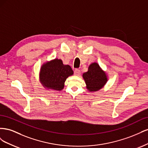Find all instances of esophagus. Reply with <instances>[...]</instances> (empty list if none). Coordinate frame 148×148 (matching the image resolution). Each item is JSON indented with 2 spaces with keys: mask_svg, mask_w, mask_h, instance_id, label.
I'll return each instance as SVG.
<instances>
[{
  "mask_svg": "<svg viewBox=\"0 0 148 148\" xmlns=\"http://www.w3.org/2000/svg\"><path fill=\"white\" fill-rule=\"evenodd\" d=\"M74 73L75 75H79L80 73H81V71L78 69H76L74 71Z\"/></svg>",
  "mask_w": 148,
  "mask_h": 148,
  "instance_id": "1",
  "label": "esophagus"
}]
</instances>
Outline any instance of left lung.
<instances>
[{"label":"left lung","instance_id":"1","mask_svg":"<svg viewBox=\"0 0 148 148\" xmlns=\"http://www.w3.org/2000/svg\"><path fill=\"white\" fill-rule=\"evenodd\" d=\"M83 77L89 91L99 90L107 81L106 73L97 63H93L89 65L88 71L83 74Z\"/></svg>","mask_w":148,"mask_h":148}]
</instances>
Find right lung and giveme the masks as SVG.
<instances>
[{"label":"right lung","mask_w":148,"mask_h":148,"mask_svg":"<svg viewBox=\"0 0 148 148\" xmlns=\"http://www.w3.org/2000/svg\"><path fill=\"white\" fill-rule=\"evenodd\" d=\"M73 74L70 65H64L61 60L56 59L42 66L40 78L45 87L60 91L64 88L66 79Z\"/></svg>","instance_id":"add662e5"}]
</instances>
